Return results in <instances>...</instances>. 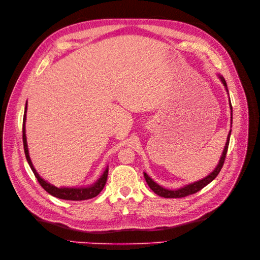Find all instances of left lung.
Listing matches in <instances>:
<instances>
[{"mask_svg": "<svg viewBox=\"0 0 260 260\" xmlns=\"http://www.w3.org/2000/svg\"><path fill=\"white\" fill-rule=\"evenodd\" d=\"M219 78L221 80V82L223 83L224 88L226 90V92L229 93V90H228V84H226V81L224 80V78L222 77L221 75H219ZM230 107H231V112H233V108H232V104H231V101H230ZM232 116H233V113H231V125H232ZM231 132L232 130H230V133L228 135V140H226V143H225V146H224V149H223V152H222V155L220 157V160L219 163L217 165V167L215 168V170H213L211 174H209L207 177H205L204 179L200 180V181H197V182H193L191 184H188V185H185L184 187H181L179 189H175V190H171V189H167V188H164L162 186H159L158 184H156L149 176H148L146 172H144V177H145V180L148 184V186H149L156 194H158L159 197H164V198H183V197H186V196H189V194H192V193H196L197 191L201 190L203 187H205L207 184L211 183L220 172L222 166H223L224 164V159H225V156H226V152H228V148H229V144H230V138H231Z\"/></svg>", "mask_w": 260, "mask_h": 260, "instance_id": "8db88e82", "label": "left lung"}]
</instances>
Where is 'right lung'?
<instances>
[{
  "instance_id": "add662e5",
  "label": "right lung",
  "mask_w": 260,
  "mask_h": 260,
  "mask_svg": "<svg viewBox=\"0 0 260 260\" xmlns=\"http://www.w3.org/2000/svg\"><path fill=\"white\" fill-rule=\"evenodd\" d=\"M26 111H27V102L25 105V111H24V116H23V146H24V152H25V156L27 162L34 172L35 177L38 180L41 186L49 193L56 198H59V199H63V200H71V201H82V200H88L92 199V198L96 197L98 193H100L103 188L105 187L107 179H108V167L106 168L105 172L103 176L98 179L94 184H92L91 186H86V187H61L58 188L54 185L49 184L45 180H43L37 170L35 169L30 157L28 153V148H27V142H26V134H25V121H26Z\"/></svg>"
}]
</instances>
